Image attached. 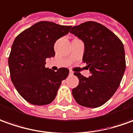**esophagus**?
I'll list each match as a JSON object with an SVG mask.
<instances>
[{
  "label": "esophagus",
  "instance_id": "obj_1",
  "mask_svg": "<svg viewBox=\"0 0 133 133\" xmlns=\"http://www.w3.org/2000/svg\"><path fill=\"white\" fill-rule=\"evenodd\" d=\"M73 74H74V72H72V70H69V75H72Z\"/></svg>",
  "mask_w": 133,
  "mask_h": 133
}]
</instances>
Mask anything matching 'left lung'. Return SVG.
<instances>
[{
    "label": "left lung",
    "instance_id": "8db88e82",
    "mask_svg": "<svg viewBox=\"0 0 133 133\" xmlns=\"http://www.w3.org/2000/svg\"><path fill=\"white\" fill-rule=\"evenodd\" d=\"M70 32L83 41L82 61L91 74L85 77L74 73L79 84L72 89V96L82 107H101L112 97L124 75L126 62L123 43L111 30L96 22L73 26Z\"/></svg>",
    "mask_w": 133,
    "mask_h": 133
}]
</instances>
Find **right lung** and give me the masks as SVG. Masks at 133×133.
<instances>
[{
	"label": "right lung",
	"instance_id": "right-lung-1",
	"mask_svg": "<svg viewBox=\"0 0 133 133\" xmlns=\"http://www.w3.org/2000/svg\"><path fill=\"white\" fill-rule=\"evenodd\" d=\"M72 26L39 22L15 38L9 57L11 79L24 99L33 105L51 103L57 95L68 69L57 72L45 68V60L55 56L54 44L69 33Z\"/></svg>",
	"mask_w": 133,
	"mask_h": 133
}]
</instances>
